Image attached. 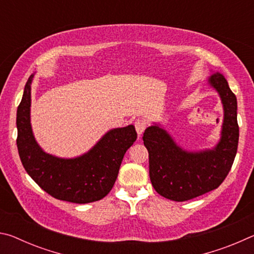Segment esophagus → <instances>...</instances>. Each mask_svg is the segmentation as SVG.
<instances>
[{"label":"esophagus","instance_id":"obj_1","mask_svg":"<svg viewBox=\"0 0 254 254\" xmlns=\"http://www.w3.org/2000/svg\"><path fill=\"white\" fill-rule=\"evenodd\" d=\"M134 127H135L137 134L141 135L143 133V131L145 130V127H147V123H145L143 120H136V121L134 122Z\"/></svg>","mask_w":254,"mask_h":254}]
</instances>
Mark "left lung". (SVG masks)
Here are the masks:
<instances>
[{
	"mask_svg": "<svg viewBox=\"0 0 254 254\" xmlns=\"http://www.w3.org/2000/svg\"><path fill=\"white\" fill-rule=\"evenodd\" d=\"M208 83L216 89L224 110L221 140L212 150L186 151L157 124L143 133L149 152V176L158 194L175 201L195 198L216 189L233 165L239 143L238 102L227 80L215 72Z\"/></svg>",
	"mask_w": 254,
	"mask_h": 254,
	"instance_id": "left-lung-1",
	"label": "left lung"
}]
</instances>
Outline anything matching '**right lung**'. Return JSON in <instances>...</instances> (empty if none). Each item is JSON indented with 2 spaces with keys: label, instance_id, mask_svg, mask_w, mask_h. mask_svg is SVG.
<instances>
[{
  "label": "right lung",
  "instance_id": "1",
  "mask_svg": "<svg viewBox=\"0 0 254 254\" xmlns=\"http://www.w3.org/2000/svg\"><path fill=\"white\" fill-rule=\"evenodd\" d=\"M32 78L24 86L16 112V144L25 171L57 199L86 204L104 198L114 186L124 154L136 140L134 127L110 130L80 157L62 159L46 153L34 140L30 123Z\"/></svg>",
  "mask_w": 254,
  "mask_h": 254
}]
</instances>
